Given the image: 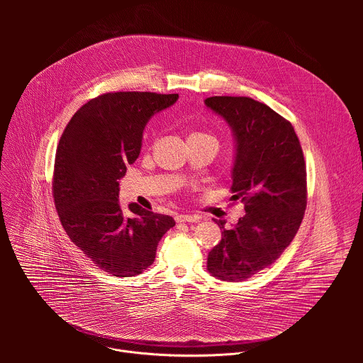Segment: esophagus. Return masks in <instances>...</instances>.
<instances>
[{
	"label": "esophagus",
	"mask_w": 363,
	"mask_h": 363,
	"mask_svg": "<svg viewBox=\"0 0 363 363\" xmlns=\"http://www.w3.org/2000/svg\"><path fill=\"white\" fill-rule=\"evenodd\" d=\"M199 218L196 215H186V213H182V215H177L176 216V222L177 223H182V222H197Z\"/></svg>",
	"instance_id": "esophagus-1"
}]
</instances>
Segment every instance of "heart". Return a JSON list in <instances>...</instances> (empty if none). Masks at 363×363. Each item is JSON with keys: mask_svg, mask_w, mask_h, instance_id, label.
<instances>
[{"mask_svg": "<svg viewBox=\"0 0 363 363\" xmlns=\"http://www.w3.org/2000/svg\"><path fill=\"white\" fill-rule=\"evenodd\" d=\"M197 135H204V134H197ZM207 137H209V135H207Z\"/></svg>", "mask_w": 363, "mask_h": 363, "instance_id": "b5f03b06", "label": "heart"}]
</instances>
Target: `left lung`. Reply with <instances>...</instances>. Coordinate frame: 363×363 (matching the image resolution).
<instances>
[{"mask_svg":"<svg viewBox=\"0 0 363 363\" xmlns=\"http://www.w3.org/2000/svg\"><path fill=\"white\" fill-rule=\"evenodd\" d=\"M204 104L220 116L235 138L232 200L245 216L222 229L208 253L215 278L245 281L271 265L294 240L306 209V166L292 124L267 104L245 96H212Z\"/></svg>","mask_w":363,"mask_h":363,"instance_id":"left-lung-1","label":"left lung"}]
</instances>
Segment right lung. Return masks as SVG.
<instances>
[{"instance_id": "right-lung-1", "label": "right lung", "mask_w": 363, "mask_h": 363, "mask_svg": "<svg viewBox=\"0 0 363 363\" xmlns=\"http://www.w3.org/2000/svg\"><path fill=\"white\" fill-rule=\"evenodd\" d=\"M177 94L111 92L84 104L67 124L55 152L52 197L71 242L114 277H135L155 261L169 215L118 203L127 164L141 152L150 118L176 104Z\"/></svg>"}]
</instances>
